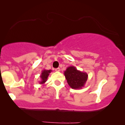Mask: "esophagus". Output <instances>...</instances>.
<instances>
[{"mask_svg": "<svg viewBox=\"0 0 125 125\" xmlns=\"http://www.w3.org/2000/svg\"><path fill=\"white\" fill-rule=\"evenodd\" d=\"M55 71H56V72H60V69L59 68H56V69H55Z\"/></svg>", "mask_w": 125, "mask_h": 125, "instance_id": "34e87169", "label": "esophagus"}]
</instances>
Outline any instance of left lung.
I'll return each instance as SVG.
<instances>
[{
	"label": "left lung",
	"mask_w": 125,
	"mask_h": 125,
	"mask_svg": "<svg viewBox=\"0 0 125 125\" xmlns=\"http://www.w3.org/2000/svg\"><path fill=\"white\" fill-rule=\"evenodd\" d=\"M64 74L68 85L73 89H80L83 88L88 78V75L86 72L78 71L74 66L68 67Z\"/></svg>",
	"instance_id": "left-lung-1"
}]
</instances>
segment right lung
I'll use <instances>...</instances> for the list:
<instances>
[{
	"mask_svg": "<svg viewBox=\"0 0 125 125\" xmlns=\"http://www.w3.org/2000/svg\"><path fill=\"white\" fill-rule=\"evenodd\" d=\"M51 72H52V70L44 69L43 71H42V74L40 75L41 80L39 81V83H40V84L42 85L44 84V83H45V82L47 81L49 73H50Z\"/></svg>",
	"mask_w": 125,
	"mask_h": 125,
	"instance_id": "add662e5",
	"label": "right lung"
}]
</instances>
